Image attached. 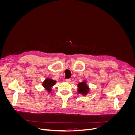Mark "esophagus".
Listing matches in <instances>:
<instances>
[{"label": "esophagus", "instance_id": "1", "mask_svg": "<svg viewBox=\"0 0 135 135\" xmlns=\"http://www.w3.org/2000/svg\"><path fill=\"white\" fill-rule=\"evenodd\" d=\"M65 80H66V82H68V83H69V82H70V81L71 79H66Z\"/></svg>", "mask_w": 135, "mask_h": 135}]
</instances>
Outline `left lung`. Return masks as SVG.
I'll return each instance as SVG.
<instances>
[{
  "mask_svg": "<svg viewBox=\"0 0 135 135\" xmlns=\"http://www.w3.org/2000/svg\"><path fill=\"white\" fill-rule=\"evenodd\" d=\"M78 92L79 94H81V95L85 96L89 92V88L88 85H87V83L85 81H83L82 82L79 83L78 84Z\"/></svg>",
  "mask_w": 135,
  "mask_h": 135,
  "instance_id": "left-lung-1",
  "label": "left lung"
}]
</instances>
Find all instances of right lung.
Segmentation results:
<instances>
[{"label": "right lung", "instance_id": "obj_1", "mask_svg": "<svg viewBox=\"0 0 135 135\" xmlns=\"http://www.w3.org/2000/svg\"><path fill=\"white\" fill-rule=\"evenodd\" d=\"M56 83V80H52V79H50V78H47L45 79L44 81L43 82L42 85L49 93H50L51 92L52 87L54 86Z\"/></svg>", "mask_w": 135, "mask_h": 135}]
</instances>
